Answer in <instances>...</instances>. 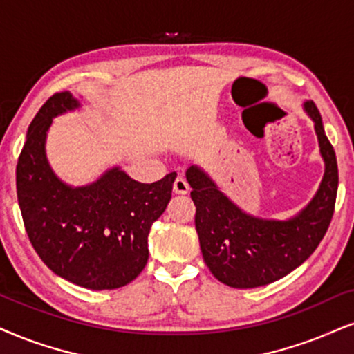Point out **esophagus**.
<instances>
[{"mask_svg": "<svg viewBox=\"0 0 354 354\" xmlns=\"http://www.w3.org/2000/svg\"><path fill=\"white\" fill-rule=\"evenodd\" d=\"M189 190H190L189 182H187L182 176H178L176 178V182H174V192H176V194L185 195V194H189Z\"/></svg>", "mask_w": 354, "mask_h": 354, "instance_id": "obj_1", "label": "esophagus"}]
</instances>
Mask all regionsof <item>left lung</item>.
Here are the masks:
<instances>
[{"instance_id": "obj_1", "label": "left lung", "mask_w": 354, "mask_h": 354, "mask_svg": "<svg viewBox=\"0 0 354 354\" xmlns=\"http://www.w3.org/2000/svg\"><path fill=\"white\" fill-rule=\"evenodd\" d=\"M304 110L315 126L325 174L307 207L289 220L252 216L198 165L185 172L197 207L195 228L205 264L218 281L234 289H254L287 276L310 257L330 226L338 190L337 156L315 103L307 100Z\"/></svg>"}]
</instances>
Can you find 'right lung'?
<instances>
[{
  "mask_svg": "<svg viewBox=\"0 0 354 354\" xmlns=\"http://www.w3.org/2000/svg\"><path fill=\"white\" fill-rule=\"evenodd\" d=\"M80 106L62 91L34 116L17 159V202L29 241L52 272L85 289L111 290L146 266L151 226L167 207L177 174L141 184L116 165L88 185L65 184L47 160V131L55 116Z\"/></svg>",
  "mask_w": 354,
  "mask_h": 354,
  "instance_id": "1",
  "label": "right lung"
}]
</instances>
